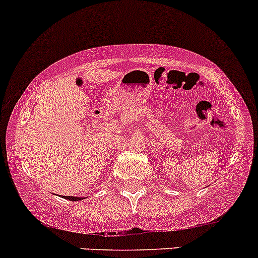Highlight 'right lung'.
<instances>
[{
    "instance_id": "1",
    "label": "right lung",
    "mask_w": 258,
    "mask_h": 258,
    "mask_svg": "<svg viewBox=\"0 0 258 258\" xmlns=\"http://www.w3.org/2000/svg\"><path fill=\"white\" fill-rule=\"evenodd\" d=\"M66 200H70V201H80L82 200V197H75V196H63Z\"/></svg>"
}]
</instances>
